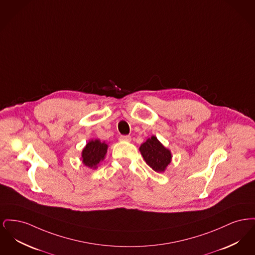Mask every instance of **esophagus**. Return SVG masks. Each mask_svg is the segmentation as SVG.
Instances as JSON below:
<instances>
[{
    "label": "esophagus",
    "instance_id": "obj_1",
    "mask_svg": "<svg viewBox=\"0 0 255 255\" xmlns=\"http://www.w3.org/2000/svg\"><path fill=\"white\" fill-rule=\"evenodd\" d=\"M120 139L123 141H130L131 140V136L130 135H121Z\"/></svg>",
    "mask_w": 255,
    "mask_h": 255
}]
</instances>
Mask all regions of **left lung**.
I'll return each instance as SVG.
<instances>
[{
    "label": "left lung",
    "mask_w": 255,
    "mask_h": 255,
    "mask_svg": "<svg viewBox=\"0 0 255 255\" xmlns=\"http://www.w3.org/2000/svg\"><path fill=\"white\" fill-rule=\"evenodd\" d=\"M146 163L156 172H163L171 162V153L158 140L156 136L148 138L139 147Z\"/></svg>",
    "instance_id": "8db88e82"
}]
</instances>
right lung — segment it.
<instances>
[{
  "label": "right lung",
  "mask_w": 255,
  "mask_h": 255,
  "mask_svg": "<svg viewBox=\"0 0 255 255\" xmlns=\"http://www.w3.org/2000/svg\"><path fill=\"white\" fill-rule=\"evenodd\" d=\"M107 148L105 142H100L98 139L91 140L82 151L83 163L91 168H96L97 164L104 159Z\"/></svg>",
  "instance_id": "1"
}]
</instances>
